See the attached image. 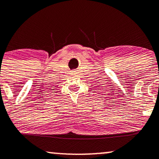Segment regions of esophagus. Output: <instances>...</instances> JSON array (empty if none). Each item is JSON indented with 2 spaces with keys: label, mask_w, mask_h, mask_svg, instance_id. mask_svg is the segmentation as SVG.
Listing matches in <instances>:
<instances>
[{
  "label": "esophagus",
  "mask_w": 159,
  "mask_h": 159,
  "mask_svg": "<svg viewBox=\"0 0 159 159\" xmlns=\"http://www.w3.org/2000/svg\"><path fill=\"white\" fill-rule=\"evenodd\" d=\"M75 71H76V70H73V71H72V75L75 74Z\"/></svg>",
  "instance_id": "esophagus-1"
}]
</instances>
